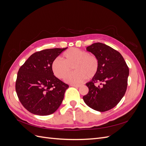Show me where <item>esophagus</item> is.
Here are the masks:
<instances>
[{
    "label": "esophagus",
    "instance_id": "34e87169",
    "mask_svg": "<svg viewBox=\"0 0 146 146\" xmlns=\"http://www.w3.org/2000/svg\"><path fill=\"white\" fill-rule=\"evenodd\" d=\"M70 86H74V87H76V88H78V87L80 86V85H75V84H71Z\"/></svg>",
    "mask_w": 146,
    "mask_h": 146
}]
</instances>
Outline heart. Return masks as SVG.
<instances>
[{"instance_id":"b5f03b06","label":"heart","mask_w":146,"mask_h":146,"mask_svg":"<svg viewBox=\"0 0 146 146\" xmlns=\"http://www.w3.org/2000/svg\"><path fill=\"white\" fill-rule=\"evenodd\" d=\"M62 59L56 58L52 62V69L55 76L63 79L73 66L76 71L66 76L65 81L70 83H79L86 78L90 79L98 74L99 61L96 55L77 48H70L66 50Z\"/></svg>"}]
</instances>
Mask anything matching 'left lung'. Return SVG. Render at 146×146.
Wrapping results in <instances>:
<instances>
[{
    "mask_svg": "<svg viewBox=\"0 0 146 146\" xmlns=\"http://www.w3.org/2000/svg\"><path fill=\"white\" fill-rule=\"evenodd\" d=\"M99 61L98 74L86 84L88 93L83 97L85 104L96 111L112 109L124 96L129 69L121 54L103 43L96 42L86 47Z\"/></svg>",
    "mask_w": 146,
    "mask_h": 146,
    "instance_id": "1",
    "label": "left lung"
}]
</instances>
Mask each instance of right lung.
Returning <instances> with one entry per match:
<instances>
[{
    "instance_id": "obj_1",
    "label": "right lung",
    "mask_w": 146,
    "mask_h": 146,
    "mask_svg": "<svg viewBox=\"0 0 146 146\" xmlns=\"http://www.w3.org/2000/svg\"><path fill=\"white\" fill-rule=\"evenodd\" d=\"M67 48L36 52L21 66L17 75L16 91L21 103L29 112L46 116L59 108L69 85L54 76L52 64Z\"/></svg>"
}]
</instances>
